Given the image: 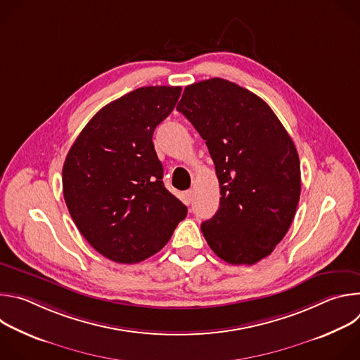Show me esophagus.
I'll return each mask as SVG.
<instances>
[{
  "instance_id": "34e87169",
  "label": "esophagus",
  "mask_w": 360,
  "mask_h": 360,
  "mask_svg": "<svg viewBox=\"0 0 360 360\" xmlns=\"http://www.w3.org/2000/svg\"><path fill=\"white\" fill-rule=\"evenodd\" d=\"M192 198H193V192H192L191 189L184 193V202H185L186 205H189V203L192 202Z\"/></svg>"
}]
</instances>
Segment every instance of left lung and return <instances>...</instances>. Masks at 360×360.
I'll use <instances>...</instances> for the list:
<instances>
[{"instance_id":"obj_1","label":"left lung","mask_w":360,"mask_h":360,"mask_svg":"<svg viewBox=\"0 0 360 360\" xmlns=\"http://www.w3.org/2000/svg\"><path fill=\"white\" fill-rule=\"evenodd\" d=\"M176 110L207 143L221 188L217 214L200 225L228 264L253 265L286 235L300 196L296 146L266 102L222 78L184 89Z\"/></svg>"}]
</instances>
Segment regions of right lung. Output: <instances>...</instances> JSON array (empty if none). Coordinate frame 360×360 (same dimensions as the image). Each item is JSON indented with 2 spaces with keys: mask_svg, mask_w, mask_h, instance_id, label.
<instances>
[{
  "mask_svg": "<svg viewBox=\"0 0 360 360\" xmlns=\"http://www.w3.org/2000/svg\"><path fill=\"white\" fill-rule=\"evenodd\" d=\"M181 86H142L99 110L72 143L63 168L70 215L88 243L118 264L160 252L186 207L164 185L155 128Z\"/></svg>",
  "mask_w": 360,
  "mask_h": 360,
  "instance_id": "add662e5",
  "label": "right lung"
}]
</instances>
